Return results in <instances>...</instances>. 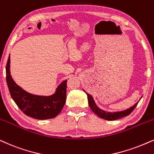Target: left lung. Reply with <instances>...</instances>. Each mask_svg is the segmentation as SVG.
Wrapping results in <instances>:
<instances>
[{"mask_svg": "<svg viewBox=\"0 0 154 154\" xmlns=\"http://www.w3.org/2000/svg\"><path fill=\"white\" fill-rule=\"evenodd\" d=\"M83 91L87 94L89 106L91 107V110L93 111V112L97 115V116H98L99 117H100V118L103 119H105V120H109V121L115 120V119L122 118V117H126L127 116V115H129V114L131 113V112L134 109L136 106H137V104H138L139 100H140L141 98H141L139 99V100L137 102V103H135L133 106L130 107L129 108L127 109H125V110L117 111V112H107L100 108V107L96 105V103H95L94 100H93V96H92L91 95L88 94V93H86V92H85L83 89Z\"/></svg>", "mask_w": 154, "mask_h": 154, "instance_id": "obj_1", "label": "left lung"}]
</instances>
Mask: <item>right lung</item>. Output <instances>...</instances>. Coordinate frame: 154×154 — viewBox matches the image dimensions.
Masks as SVG:
<instances>
[{
  "instance_id": "right-lung-1",
  "label": "right lung",
  "mask_w": 154,
  "mask_h": 154,
  "mask_svg": "<svg viewBox=\"0 0 154 154\" xmlns=\"http://www.w3.org/2000/svg\"><path fill=\"white\" fill-rule=\"evenodd\" d=\"M10 56L6 64V81L12 98L27 116L37 119H48L57 117L62 110L66 98L67 79L58 85L51 95L29 93L17 84L11 74Z\"/></svg>"
}]
</instances>
